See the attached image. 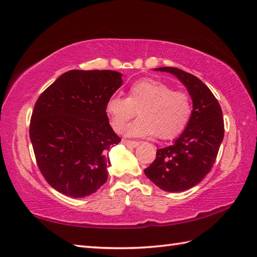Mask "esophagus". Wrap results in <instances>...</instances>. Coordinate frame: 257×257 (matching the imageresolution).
<instances>
[{
	"label": "esophagus",
	"instance_id": "esophagus-1",
	"mask_svg": "<svg viewBox=\"0 0 257 257\" xmlns=\"http://www.w3.org/2000/svg\"><path fill=\"white\" fill-rule=\"evenodd\" d=\"M122 143L124 144V145H126V146H131V147H136V146H139V142H136V141H130V140H122Z\"/></svg>",
	"mask_w": 257,
	"mask_h": 257
}]
</instances>
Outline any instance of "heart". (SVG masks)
Instances as JSON below:
<instances>
[{"label": "heart", "mask_w": 257, "mask_h": 257, "mask_svg": "<svg viewBox=\"0 0 257 257\" xmlns=\"http://www.w3.org/2000/svg\"><path fill=\"white\" fill-rule=\"evenodd\" d=\"M190 95L161 81L144 79L130 88L127 98L112 95L106 101L105 112L115 132H122L136 112L140 118L128 125L126 134L136 138L156 135L170 140L184 132L192 116Z\"/></svg>", "instance_id": "b5f03b06"}]
</instances>
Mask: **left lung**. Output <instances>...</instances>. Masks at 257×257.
<instances>
[{
  "instance_id": "8db88e82",
  "label": "left lung",
  "mask_w": 257,
  "mask_h": 257,
  "mask_svg": "<svg viewBox=\"0 0 257 257\" xmlns=\"http://www.w3.org/2000/svg\"><path fill=\"white\" fill-rule=\"evenodd\" d=\"M155 70L173 73L186 85L193 111L182 134L173 145L157 150L155 161L144 173L162 190L185 191L198 185L213 167L224 136L223 115L213 93L196 76L174 67Z\"/></svg>"
}]
</instances>
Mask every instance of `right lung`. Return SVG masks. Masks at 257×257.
Masks as SVG:
<instances>
[{
	"label": "right lung",
	"mask_w": 257,
	"mask_h": 257,
	"mask_svg": "<svg viewBox=\"0 0 257 257\" xmlns=\"http://www.w3.org/2000/svg\"><path fill=\"white\" fill-rule=\"evenodd\" d=\"M121 85L116 71L70 70L39 95L30 138L39 170L57 191L82 198L106 181L109 151L121 139L105 104Z\"/></svg>",
	"instance_id": "obj_1"
}]
</instances>
